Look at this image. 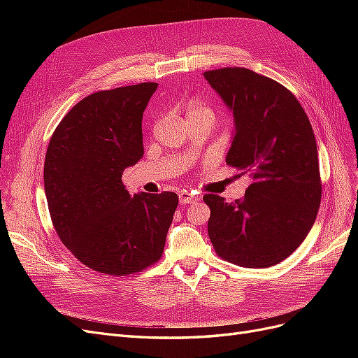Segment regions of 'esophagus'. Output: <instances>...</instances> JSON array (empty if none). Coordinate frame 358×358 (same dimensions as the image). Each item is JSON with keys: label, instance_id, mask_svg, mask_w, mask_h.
<instances>
[{"label": "esophagus", "instance_id": "esophagus-1", "mask_svg": "<svg viewBox=\"0 0 358 358\" xmlns=\"http://www.w3.org/2000/svg\"><path fill=\"white\" fill-rule=\"evenodd\" d=\"M197 200H199V197L196 196V194L188 192V191H180L179 192V201L182 204H189V203H194V201H197Z\"/></svg>", "mask_w": 358, "mask_h": 358}]
</instances>
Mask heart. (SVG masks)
<instances>
[{
	"label": "heart",
	"instance_id": "b5f03b06",
	"mask_svg": "<svg viewBox=\"0 0 358 358\" xmlns=\"http://www.w3.org/2000/svg\"><path fill=\"white\" fill-rule=\"evenodd\" d=\"M187 121H196V119H206V121L215 122L216 112L213 107L201 101H191L187 107Z\"/></svg>",
	"mask_w": 358,
	"mask_h": 358
}]
</instances>
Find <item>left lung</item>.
<instances>
[{
    "label": "left lung",
    "instance_id": "obj_1",
    "mask_svg": "<svg viewBox=\"0 0 358 358\" xmlns=\"http://www.w3.org/2000/svg\"><path fill=\"white\" fill-rule=\"evenodd\" d=\"M203 76L233 113L225 162L251 183L227 203L206 194L216 254L249 268L275 266L306 239L321 203L318 149L309 119L285 86L252 70L227 67Z\"/></svg>",
    "mask_w": 358,
    "mask_h": 358
}]
</instances>
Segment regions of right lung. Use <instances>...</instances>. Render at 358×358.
Here are the masks:
<instances>
[{
    "instance_id": "add662e5",
    "label": "right lung",
    "mask_w": 358,
    "mask_h": 358,
    "mask_svg": "<svg viewBox=\"0 0 358 358\" xmlns=\"http://www.w3.org/2000/svg\"><path fill=\"white\" fill-rule=\"evenodd\" d=\"M158 83L85 96L48 146L45 192L61 242L100 273L125 276L157 263L178 194L129 196L122 173L143 157L142 119Z\"/></svg>"
}]
</instances>
